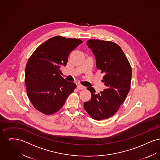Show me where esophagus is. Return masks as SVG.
Returning <instances> with one entry per match:
<instances>
[{"label": "esophagus", "instance_id": "obj_1", "mask_svg": "<svg viewBox=\"0 0 160 160\" xmlns=\"http://www.w3.org/2000/svg\"><path fill=\"white\" fill-rule=\"evenodd\" d=\"M85 88H86V87L84 86L83 85H82V84H78L77 85V89H79V90H82V89H84Z\"/></svg>", "mask_w": 160, "mask_h": 160}]
</instances>
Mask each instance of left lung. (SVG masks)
I'll list each match as a JSON object with an SVG mask.
<instances>
[{
  "mask_svg": "<svg viewBox=\"0 0 160 160\" xmlns=\"http://www.w3.org/2000/svg\"><path fill=\"white\" fill-rule=\"evenodd\" d=\"M86 44L95 56L97 68L105 74L102 82L106 89L96 93L93 88H88L91 99L84 102V108L93 119H106L113 116L126 99L130 89L132 69L117 44L99 39H89Z\"/></svg>",
  "mask_w": 160,
  "mask_h": 160,
  "instance_id": "1",
  "label": "left lung"
}]
</instances>
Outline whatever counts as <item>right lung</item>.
Segmentation results:
<instances>
[{
  "label": "right lung",
  "instance_id": "obj_1",
  "mask_svg": "<svg viewBox=\"0 0 160 160\" xmlns=\"http://www.w3.org/2000/svg\"><path fill=\"white\" fill-rule=\"evenodd\" d=\"M83 41L76 38L56 36L41 44L31 55L25 71L27 95L39 112L50 115L59 111L76 84L60 75L69 53Z\"/></svg>",
  "mask_w": 160,
  "mask_h": 160
}]
</instances>
